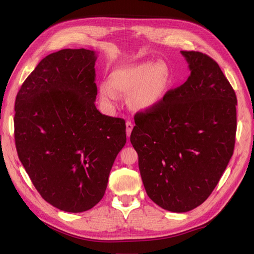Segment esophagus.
<instances>
[{
    "instance_id": "obj_1",
    "label": "esophagus",
    "mask_w": 254,
    "mask_h": 254,
    "mask_svg": "<svg viewBox=\"0 0 254 254\" xmlns=\"http://www.w3.org/2000/svg\"><path fill=\"white\" fill-rule=\"evenodd\" d=\"M132 129H133V124L130 121H127L126 122V133L128 136H130V134H131Z\"/></svg>"
}]
</instances>
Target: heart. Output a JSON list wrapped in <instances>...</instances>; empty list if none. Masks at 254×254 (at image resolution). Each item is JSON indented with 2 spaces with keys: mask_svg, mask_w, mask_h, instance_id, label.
<instances>
[{
  "mask_svg": "<svg viewBox=\"0 0 254 254\" xmlns=\"http://www.w3.org/2000/svg\"><path fill=\"white\" fill-rule=\"evenodd\" d=\"M171 68L164 61H146L118 67L110 75V82L98 87L101 101L113 106L120 94L129 95L128 104L134 111H149L163 101L171 87Z\"/></svg>",
  "mask_w": 254,
  "mask_h": 254,
  "instance_id": "1",
  "label": "heart"
}]
</instances>
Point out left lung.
I'll use <instances>...</instances> for the list:
<instances>
[{"mask_svg": "<svg viewBox=\"0 0 254 254\" xmlns=\"http://www.w3.org/2000/svg\"><path fill=\"white\" fill-rule=\"evenodd\" d=\"M190 75L155 108L137 112L130 142L148 197L184 213L211 195L234 150L235 92L215 60L181 51Z\"/></svg>", "mask_w": 254, "mask_h": 254, "instance_id": "left-lung-1", "label": "left lung"}]
</instances>
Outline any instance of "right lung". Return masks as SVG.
I'll list each match as a JSON object with an SVG mask.
<instances>
[{"instance_id": "1", "label": "right lung", "mask_w": 254, "mask_h": 254, "mask_svg": "<svg viewBox=\"0 0 254 254\" xmlns=\"http://www.w3.org/2000/svg\"><path fill=\"white\" fill-rule=\"evenodd\" d=\"M96 53L65 49L43 58L14 104L18 156L45 201L80 213L103 198L125 121L95 107Z\"/></svg>"}]
</instances>
